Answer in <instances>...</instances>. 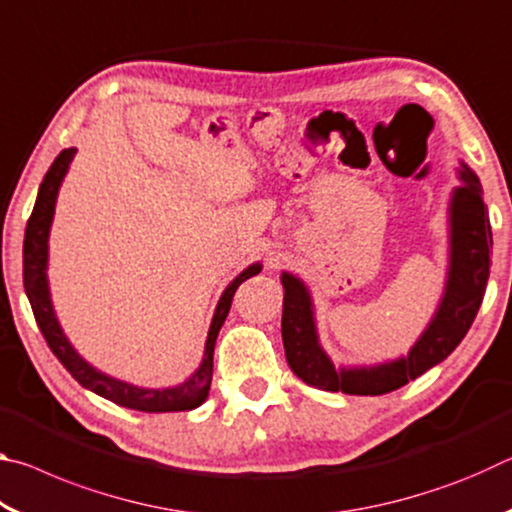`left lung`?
<instances>
[{"mask_svg": "<svg viewBox=\"0 0 512 512\" xmlns=\"http://www.w3.org/2000/svg\"><path fill=\"white\" fill-rule=\"evenodd\" d=\"M456 173L461 185L452 189L447 203L445 287L427 327L402 357L336 366L320 343L309 287L298 275L282 271V343L291 370L305 384L329 393L384 395L438 366L463 341L488 287L492 230L479 176L463 160Z\"/></svg>", "mask_w": 512, "mask_h": 512, "instance_id": "1", "label": "left lung"}]
</instances>
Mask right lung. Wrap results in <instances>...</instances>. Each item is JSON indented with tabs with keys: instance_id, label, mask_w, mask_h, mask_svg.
Wrapping results in <instances>:
<instances>
[{
	"instance_id": "obj_1",
	"label": "right lung",
	"mask_w": 512,
	"mask_h": 512,
	"mask_svg": "<svg viewBox=\"0 0 512 512\" xmlns=\"http://www.w3.org/2000/svg\"><path fill=\"white\" fill-rule=\"evenodd\" d=\"M74 155H76L74 146L72 149H63L58 153L54 164L49 167V171L45 173V180H42V185L38 189L36 205H33L31 219L27 223V232H24V271H22L24 291H27V298L31 302L33 316L38 320L40 332L45 336L51 352H54L58 361L69 370V375L79 381L83 388H88V391L106 397V400L115 402L119 406H126V409H135L144 413L192 411L196 406H201L207 400V395H210L212 368H214V343H216V336H219L221 325L225 323V316H228L230 311L232 296H235V291L239 289L241 282H246L248 277H253L262 271V262L246 266L244 271H241L235 280L223 289L219 302H216L210 329H207L203 359L185 381L167 388H144L94 368L90 361H85L81 357L79 350L74 348L72 341H69L67 334L63 332V325H60V320L56 316L54 302H51L49 275H47L51 223H54L60 185H63Z\"/></svg>"
}]
</instances>
